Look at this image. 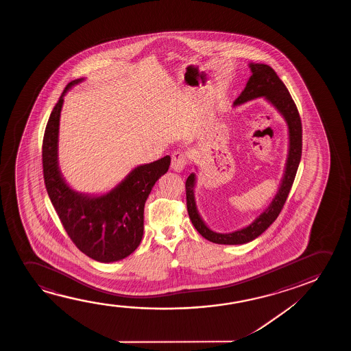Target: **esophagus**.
<instances>
[{
    "label": "esophagus",
    "mask_w": 351,
    "mask_h": 351,
    "mask_svg": "<svg viewBox=\"0 0 351 351\" xmlns=\"http://www.w3.org/2000/svg\"><path fill=\"white\" fill-rule=\"evenodd\" d=\"M186 164H187V154H184L183 151H175L171 154V168L175 171L181 173L186 167Z\"/></svg>",
    "instance_id": "esophagus-1"
}]
</instances>
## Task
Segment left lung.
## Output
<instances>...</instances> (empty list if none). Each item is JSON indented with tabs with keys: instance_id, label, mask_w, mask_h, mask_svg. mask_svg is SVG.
Returning <instances> with one entry per match:
<instances>
[{
	"instance_id": "left-lung-1",
	"label": "left lung",
	"mask_w": 351,
	"mask_h": 351,
	"mask_svg": "<svg viewBox=\"0 0 351 351\" xmlns=\"http://www.w3.org/2000/svg\"><path fill=\"white\" fill-rule=\"evenodd\" d=\"M250 68L252 75L245 85V90L241 92L240 96L237 97L234 101V106H240L245 101H252L259 97H265V99L269 101L283 115L288 123V159H287L285 171H284L278 193L276 194L269 206L252 224L229 234L215 232L204 223L195 205V197H194L195 173H191L188 176L186 181V197H187L189 218L194 228L202 237L218 245H243L255 240L277 219L284 204L287 202L289 192L293 187V180L298 173V164L302 154V123H301L296 104L290 96L288 88L279 79L277 73L267 64L250 63Z\"/></svg>"
}]
</instances>
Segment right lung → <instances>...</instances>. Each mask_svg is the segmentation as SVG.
Instances as JSON below:
<instances>
[{
  "mask_svg": "<svg viewBox=\"0 0 351 351\" xmlns=\"http://www.w3.org/2000/svg\"><path fill=\"white\" fill-rule=\"evenodd\" d=\"M82 80L68 84L49 117L42 147L44 183L73 243L91 259L112 263L125 259L140 245L145 202L154 183L168 171L170 156L136 167L114 189L99 197L73 191L58 169V125L63 97Z\"/></svg>",
  "mask_w": 351,
  "mask_h": 351,
  "instance_id": "obj_1",
  "label": "right lung"
}]
</instances>
